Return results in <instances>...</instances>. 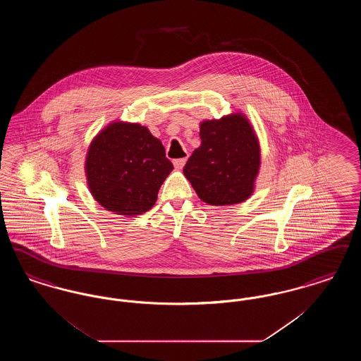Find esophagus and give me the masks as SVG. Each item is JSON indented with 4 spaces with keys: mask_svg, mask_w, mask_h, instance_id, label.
<instances>
[{
    "mask_svg": "<svg viewBox=\"0 0 361 361\" xmlns=\"http://www.w3.org/2000/svg\"><path fill=\"white\" fill-rule=\"evenodd\" d=\"M187 162V158H177V159H173V165L176 169H183L184 165Z\"/></svg>",
    "mask_w": 361,
    "mask_h": 361,
    "instance_id": "esophagus-1",
    "label": "esophagus"
}]
</instances>
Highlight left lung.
Listing matches in <instances>:
<instances>
[{
  "label": "left lung",
  "instance_id": "1",
  "mask_svg": "<svg viewBox=\"0 0 361 361\" xmlns=\"http://www.w3.org/2000/svg\"><path fill=\"white\" fill-rule=\"evenodd\" d=\"M202 145L189 157L184 174L197 196L211 206L246 200L255 188L259 146L247 119L240 114L200 124Z\"/></svg>",
  "mask_w": 361,
  "mask_h": 361
}]
</instances>
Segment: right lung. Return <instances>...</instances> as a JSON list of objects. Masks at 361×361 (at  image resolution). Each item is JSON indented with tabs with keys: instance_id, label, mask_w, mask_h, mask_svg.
Segmentation results:
<instances>
[{
	"instance_id": "obj_1",
	"label": "right lung",
	"mask_w": 361,
	"mask_h": 361,
	"mask_svg": "<svg viewBox=\"0 0 361 361\" xmlns=\"http://www.w3.org/2000/svg\"><path fill=\"white\" fill-rule=\"evenodd\" d=\"M85 169L90 192L104 208L135 216L154 206L173 165L146 127L118 121L94 137Z\"/></svg>"
}]
</instances>
